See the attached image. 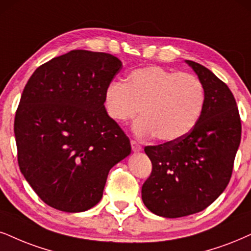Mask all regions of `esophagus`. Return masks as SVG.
Listing matches in <instances>:
<instances>
[{
    "mask_svg": "<svg viewBox=\"0 0 251 251\" xmlns=\"http://www.w3.org/2000/svg\"><path fill=\"white\" fill-rule=\"evenodd\" d=\"M131 149H132V151H134V152H140V151H142V147H141V144L138 143V142L132 140L131 141Z\"/></svg>",
    "mask_w": 251,
    "mask_h": 251,
    "instance_id": "obj_1",
    "label": "esophagus"
}]
</instances>
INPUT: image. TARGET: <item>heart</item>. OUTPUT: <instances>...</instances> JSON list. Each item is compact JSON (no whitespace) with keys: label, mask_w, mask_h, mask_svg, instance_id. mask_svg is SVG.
<instances>
[{"label":"heart","mask_w":251,"mask_h":251,"mask_svg":"<svg viewBox=\"0 0 251 251\" xmlns=\"http://www.w3.org/2000/svg\"><path fill=\"white\" fill-rule=\"evenodd\" d=\"M206 93L201 80L191 73H179L157 65L130 71L126 82L113 80L103 93L107 115L126 123L136 114L134 131L141 137L156 135L172 142L187 135L199 121Z\"/></svg>","instance_id":"obj_1"}]
</instances>
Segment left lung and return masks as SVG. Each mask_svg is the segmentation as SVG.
<instances>
[{
    "label": "left lung",
    "instance_id": "obj_1",
    "mask_svg": "<svg viewBox=\"0 0 251 251\" xmlns=\"http://www.w3.org/2000/svg\"><path fill=\"white\" fill-rule=\"evenodd\" d=\"M205 87L198 123L184 137L145 147L152 163L142 186L147 208L163 218L201 212L227 187L241 142V120L233 93L202 65L185 60Z\"/></svg>",
    "mask_w": 251,
    "mask_h": 251
}]
</instances>
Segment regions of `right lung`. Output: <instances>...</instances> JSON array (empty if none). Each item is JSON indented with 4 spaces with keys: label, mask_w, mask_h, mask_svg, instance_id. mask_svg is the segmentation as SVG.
<instances>
[{
    "label": "right lung",
    "mask_w": 251,
    "mask_h": 251,
    "mask_svg": "<svg viewBox=\"0 0 251 251\" xmlns=\"http://www.w3.org/2000/svg\"><path fill=\"white\" fill-rule=\"evenodd\" d=\"M121 69L109 53L73 50L30 76L14 131L22 175L46 205L67 213L92 208L109 170L130 154V141L103 104Z\"/></svg>",
    "instance_id": "1"
}]
</instances>
